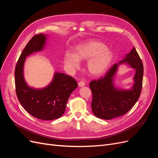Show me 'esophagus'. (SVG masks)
Returning <instances> with one entry per match:
<instances>
[{"label": "esophagus", "instance_id": "1", "mask_svg": "<svg viewBox=\"0 0 158 158\" xmlns=\"http://www.w3.org/2000/svg\"><path fill=\"white\" fill-rule=\"evenodd\" d=\"M85 85V83L84 82H78V86L79 87H83V86H84Z\"/></svg>", "mask_w": 158, "mask_h": 158}]
</instances>
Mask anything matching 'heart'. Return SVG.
<instances>
[{
  "label": "heart",
  "mask_w": 158,
  "mask_h": 158,
  "mask_svg": "<svg viewBox=\"0 0 158 158\" xmlns=\"http://www.w3.org/2000/svg\"><path fill=\"white\" fill-rule=\"evenodd\" d=\"M114 57L113 51L103 43L89 41L76 45L74 53L66 51L64 55V63L70 70H75L80 66V60H88V73L94 77H98L107 73Z\"/></svg>",
  "instance_id": "obj_1"
}]
</instances>
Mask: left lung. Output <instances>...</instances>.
Returning a JSON list of instances; mask_svg holds the SVG:
<instances>
[{"instance_id":"left-lung-1","label":"left lung","mask_w":158,"mask_h":158,"mask_svg":"<svg viewBox=\"0 0 158 158\" xmlns=\"http://www.w3.org/2000/svg\"><path fill=\"white\" fill-rule=\"evenodd\" d=\"M125 64L135 70L133 84L128 89L117 87L114 82L119 66ZM144 67L135 47L118 64H114L104 78L89 83L92 109L95 116L110 120L127 113L138 101L142 90Z\"/></svg>"}]
</instances>
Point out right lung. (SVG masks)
<instances>
[{
    "label": "right lung",
    "mask_w": 158,
    "mask_h": 158,
    "mask_svg": "<svg viewBox=\"0 0 158 158\" xmlns=\"http://www.w3.org/2000/svg\"><path fill=\"white\" fill-rule=\"evenodd\" d=\"M48 36L40 33L33 37L19 57L15 69L16 91L19 102L31 115L45 121L63 115L69 96L78 87L74 78L59 72H55L51 82L44 88H35L27 84L23 74L26 57L44 51Z\"/></svg>",
    "instance_id": "obj_1"
}]
</instances>
